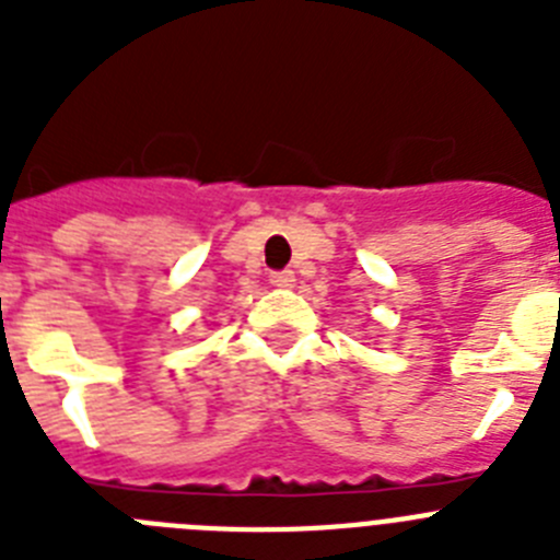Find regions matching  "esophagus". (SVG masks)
<instances>
[{"mask_svg":"<svg viewBox=\"0 0 560 560\" xmlns=\"http://www.w3.org/2000/svg\"><path fill=\"white\" fill-rule=\"evenodd\" d=\"M269 280H271V285H275V289H291V285H294V271H291V269L271 271Z\"/></svg>","mask_w":560,"mask_h":560,"instance_id":"esophagus-1","label":"esophagus"}]
</instances>
